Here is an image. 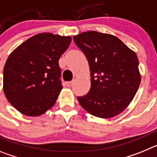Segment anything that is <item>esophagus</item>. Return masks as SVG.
<instances>
[{"label":"esophagus","instance_id":"1","mask_svg":"<svg viewBox=\"0 0 157 157\" xmlns=\"http://www.w3.org/2000/svg\"><path fill=\"white\" fill-rule=\"evenodd\" d=\"M72 84H73V82L72 81H69V82H66V85L67 87H71L72 86Z\"/></svg>","mask_w":157,"mask_h":157}]
</instances>
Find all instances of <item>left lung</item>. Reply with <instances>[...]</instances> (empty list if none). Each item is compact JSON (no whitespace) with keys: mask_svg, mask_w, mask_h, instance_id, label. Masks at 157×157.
Wrapping results in <instances>:
<instances>
[{"mask_svg":"<svg viewBox=\"0 0 157 157\" xmlns=\"http://www.w3.org/2000/svg\"><path fill=\"white\" fill-rule=\"evenodd\" d=\"M73 39L85 54L90 69V90L78 97L80 105L97 117L117 116L130 105L140 86L138 56L112 34L90 30Z\"/></svg>","mask_w":157,"mask_h":157,"instance_id":"obj_1","label":"left lung"}]
</instances>
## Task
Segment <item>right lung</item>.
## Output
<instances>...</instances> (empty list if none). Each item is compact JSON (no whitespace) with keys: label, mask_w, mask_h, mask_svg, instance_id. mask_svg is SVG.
<instances>
[{"label":"right lung","mask_w":157,"mask_h":157,"mask_svg":"<svg viewBox=\"0 0 157 157\" xmlns=\"http://www.w3.org/2000/svg\"><path fill=\"white\" fill-rule=\"evenodd\" d=\"M70 36L41 33L22 43L4 67L3 89L11 105L22 114L38 116L50 109L61 91L59 59Z\"/></svg>","instance_id":"add662e5"}]
</instances>
